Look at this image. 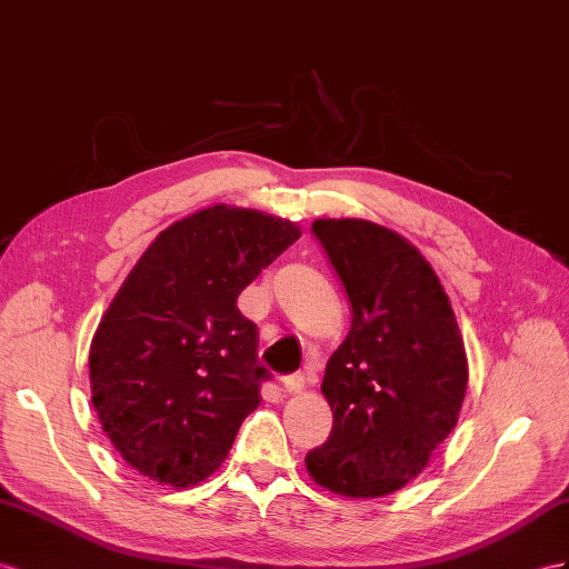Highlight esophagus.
<instances>
[{
  "instance_id": "esophagus-1",
  "label": "esophagus",
  "mask_w": 569,
  "mask_h": 569,
  "mask_svg": "<svg viewBox=\"0 0 569 569\" xmlns=\"http://www.w3.org/2000/svg\"><path fill=\"white\" fill-rule=\"evenodd\" d=\"M283 389L288 395H298V391L305 389V375L302 372H293L283 377Z\"/></svg>"
}]
</instances>
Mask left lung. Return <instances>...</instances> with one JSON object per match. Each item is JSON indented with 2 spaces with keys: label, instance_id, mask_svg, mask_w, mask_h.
Segmentation results:
<instances>
[{
  "label": "left lung",
  "instance_id": "8db88e82",
  "mask_svg": "<svg viewBox=\"0 0 569 569\" xmlns=\"http://www.w3.org/2000/svg\"><path fill=\"white\" fill-rule=\"evenodd\" d=\"M312 236L353 317L322 382L333 426L305 466L331 492L380 498L423 471L455 430L469 382L463 341L440 279L411 242L358 218H322Z\"/></svg>",
  "mask_w": 569,
  "mask_h": 569
}]
</instances>
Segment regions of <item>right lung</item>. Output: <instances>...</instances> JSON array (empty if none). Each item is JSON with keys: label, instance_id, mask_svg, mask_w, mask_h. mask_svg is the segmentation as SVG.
<instances>
[{"label": "right lung", "instance_id": "add662e5", "mask_svg": "<svg viewBox=\"0 0 569 569\" xmlns=\"http://www.w3.org/2000/svg\"><path fill=\"white\" fill-rule=\"evenodd\" d=\"M300 230L211 207L172 223L129 271L91 343V401L112 447L156 483L213 473L271 375L238 296Z\"/></svg>", "mask_w": 569, "mask_h": 569}]
</instances>
